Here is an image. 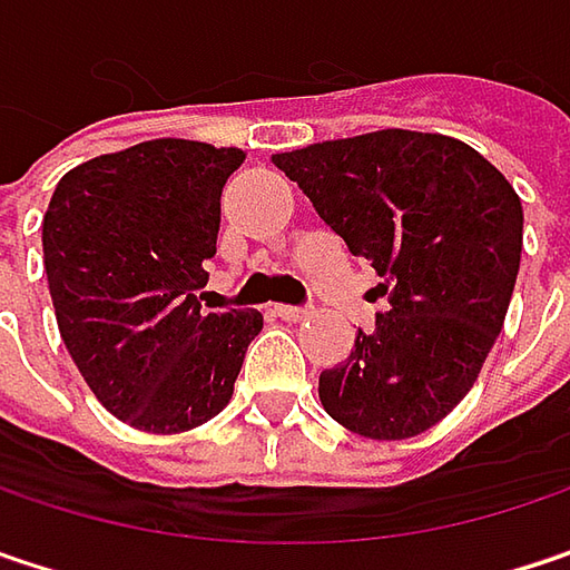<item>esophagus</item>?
Returning a JSON list of instances; mask_svg holds the SVG:
<instances>
[{"label":"esophagus","instance_id":"esophagus-1","mask_svg":"<svg viewBox=\"0 0 570 570\" xmlns=\"http://www.w3.org/2000/svg\"><path fill=\"white\" fill-rule=\"evenodd\" d=\"M277 309V316L286 320V323H299V320H306L309 316V309H303V306H289V303H281V306H274Z\"/></svg>","mask_w":570,"mask_h":570}]
</instances>
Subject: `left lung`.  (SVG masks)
Segmentation results:
<instances>
[{"label":"left lung","instance_id":"left-lung-1","mask_svg":"<svg viewBox=\"0 0 570 570\" xmlns=\"http://www.w3.org/2000/svg\"><path fill=\"white\" fill-rule=\"evenodd\" d=\"M320 218L365 257L389 309L320 375L326 414L372 440L417 438L480 379L522 261V202L473 146L379 130L277 153Z\"/></svg>","mask_w":570,"mask_h":570}]
</instances>
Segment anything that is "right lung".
Segmentation results:
<instances>
[{"instance_id": "add662e5", "label": "right lung", "mask_w": 570, "mask_h": 570, "mask_svg": "<svg viewBox=\"0 0 570 570\" xmlns=\"http://www.w3.org/2000/svg\"><path fill=\"white\" fill-rule=\"evenodd\" d=\"M244 149L149 139L75 166L45 222V274L87 389L146 434H181L232 401L257 309H202L222 188Z\"/></svg>"}]
</instances>
